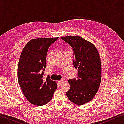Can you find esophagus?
Here are the masks:
<instances>
[{"label": "esophagus", "mask_w": 124, "mask_h": 124, "mask_svg": "<svg viewBox=\"0 0 124 124\" xmlns=\"http://www.w3.org/2000/svg\"><path fill=\"white\" fill-rule=\"evenodd\" d=\"M63 81H64L63 79H62V80H60V81H58V84H60V85H61V84H62V82H63Z\"/></svg>", "instance_id": "34e87169"}]
</instances>
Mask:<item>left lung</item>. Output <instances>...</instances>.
Listing matches in <instances>:
<instances>
[{
  "mask_svg": "<svg viewBox=\"0 0 124 124\" xmlns=\"http://www.w3.org/2000/svg\"><path fill=\"white\" fill-rule=\"evenodd\" d=\"M73 50V65L78 69L76 79H69L70 89L66 93L69 101L83 105L92 100L101 82V65L97 49L92 43L79 36L62 37Z\"/></svg>",
  "mask_w": 124,
  "mask_h": 124,
  "instance_id": "left-lung-1",
  "label": "left lung"
}]
</instances>
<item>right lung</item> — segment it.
Masks as SVG:
<instances>
[{"label": "right lung", "mask_w": 124, "mask_h": 124, "mask_svg": "<svg viewBox=\"0 0 124 124\" xmlns=\"http://www.w3.org/2000/svg\"><path fill=\"white\" fill-rule=\"evenodd\" d=\"M58 38L33 39L21 52L17 69L18 84L26 99L34 105L46 104L57 89L56 82L49 76L45 80L42 77L49 47Z\"/></svg>", "instance_id": "obj_1"}]
</instances>
